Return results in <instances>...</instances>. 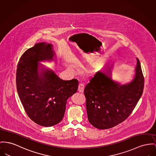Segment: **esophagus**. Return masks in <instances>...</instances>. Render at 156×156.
I'll return each mask as SVG.
<instances>
[{
  "mask_svg": "<svg viewBox=\"0 0 156 156\" xmlns=\"http://www.w3.org/2000/svg\"><path fill=\"white\" fill-rule=\"evenodd\" d=\"M84 89V85L83 83H80L78 87V91L80 93H83Z\"/></svg>",
  "mask_w": 156,
  "mask_h": 156,
  "instance_id": "1",
  "label": "esophagus"
}]
</instances>
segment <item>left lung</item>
Returning a JSON list of instances; mask_svg holds the SVG:
<instances>
[{
	"instance_id": "obj_1",
	"label": "left lung",
	"mask_w": 156,
	"mask_h": 156,
	"mask_svg": "<svg viewBox=\"0 0 156 156\" xmlns=\"http://www.w3.org/2000/svg\"><path fill=\"white\" fill-rule=\"evenodd\" d=\"M133 81L120 84L114 81L106 69L97 72L86 86L87 114L89 122L100 129H109L122 122L132 113L144 89V78L136 58Z\"/></svg>"
}]
</instances>
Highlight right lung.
Wrapping results in <instances>:
<instances>
[{
	"mask_svg": "<svg viewBox=\"0 0 156 156\" xmlns=\"http://www.w3.org/2000/svg\"><path fill=\"white\" fill-rule=\"evenodd\" d=\"M54 54L51 44H36L22 54L16 70V89L25 111L32 121L43 126L62 120L67 100L79 85L75 79L62 80L51 70H39L42 65L38 62L52 60Z\"/></svg>",
	"mask_w": 156,
	"mask_h": 156,
	"instance_id": "right-lung-1",
	"label": "right lung"
}]
</instances>
